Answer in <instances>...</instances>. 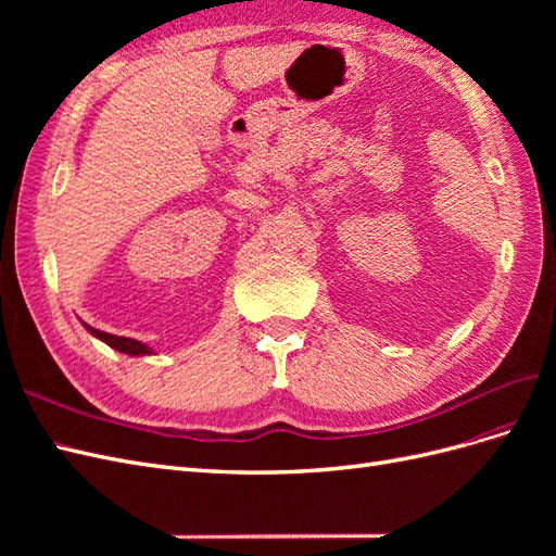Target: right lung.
Returning <instances> with one entry per match:
<instances>
[{"label": "right lung", "instance_id": "obj_1", "mask_svg": "<svg viewBox=\"0 0 556 556\" xmlns=\"http://www.w3.org/2000/svg\"><path fill=\"white\" fill-rule=\"evenodd\" d=\"M83 325H86V323H83ZM86 329H88L92 336H97L99 341H104L106 345H111V348L117 350V352H125V355H129V357L153 355V348H148L146 343H141V341H137V339H125V336H113V333H106V331H99V329H94V327H90V325H86Z\"/></svg>", "mask_w": 556, "mask_h": 556}]
</instances>
